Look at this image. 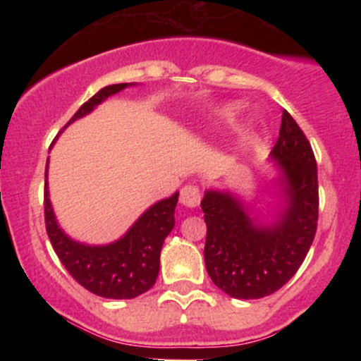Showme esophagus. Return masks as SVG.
Listing matches in <instances>:
<instances>
[{"label": "esophagus", "instance_id": "obj_1", "mask_svg": "<svg viewBox=\"0 0 361 361\" xmlns=\"http://www.w3.org/2000/svg\"><path fill=\"white\" fill-rule=\"evenodd\" d=\"M180 202L185 207H190V209L198 207V204H200V190H198V186H193V185L183 186V188H181Z\"/></svg>", "mask_w": 361, "mask_h": 361}]
</instances>
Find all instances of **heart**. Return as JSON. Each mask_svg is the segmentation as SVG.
<instances>
[{
  "label": "heart",
  "mask_w": 361,
  "mask_h": 361,
  "mask_svg": "<svg viewBox=\"0 0 361 361\" xmlns=\"http://www.w3.org/2000/svg\"><path fill=\"white\" fill-rule=\"evenodd\" d=\"M238 111H239V106L234 105V103H229V105H224L221 109L217 110V118L221 123H226V126H229V123H233L235 117H238Z\"/></svg>",
  "instance_id": "obj_1"
}]
</instances>
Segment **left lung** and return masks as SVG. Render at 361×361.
<instances>
[{"instance_id": "obj_1", "label": "left lung", "mask_w": 361, "mask_h": 361, "mask_svg": "<svg viewBox=\"0 0 361 361\" xmlns=\"http://www.w3.org/2000/svg\"><path fill=\"white\" fill-rule=\"evenodd\" d=\"M270 161L276 176L268 188L279 202L267 215L256 214L251 202L229 188H209L202 198L207 273L234 299H261L283 287L300 268L316 235V159L287 110Z\"/></svg>"}]
</instances>
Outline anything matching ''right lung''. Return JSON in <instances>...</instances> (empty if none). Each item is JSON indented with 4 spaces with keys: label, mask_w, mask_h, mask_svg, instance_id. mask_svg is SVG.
I'll return each instance as SVG.
<instances>
[{
    "label": "right lung",
    "mask_w": 361,
    "mask_h": 361,
    "mask_svg": "<svg viewBox=\"0 0 361 361\" xmlns=\"http://www.w3.org/2000/svg\"><path fill=\"white\" fill-rule=\"evenodd\" d=\"M128 86H135V82H120L102 88L81 105L68 126L86 117L106 98ZM47 169L49 159L44 193L45 229L66 270L86 290L105 299H134L147 292L156 283L159 273V256L164 239L175 227V209L180 193L175 192L171 197L152 204L117 241L85 244L69 238L64 229H61L49 198Z\"/></svg>",
    "instance_id": "right-lung-1"
}]
</instances>
